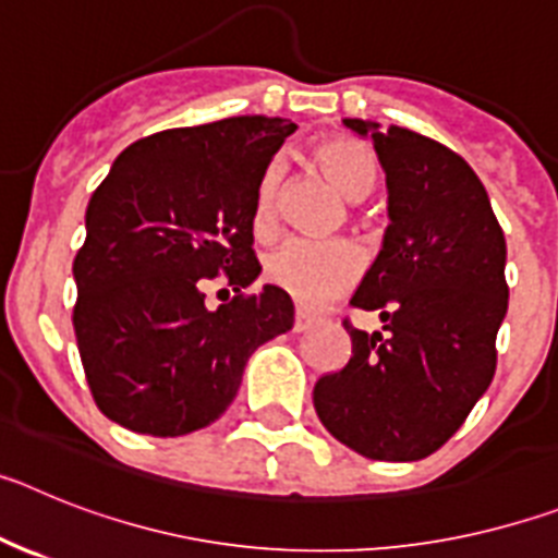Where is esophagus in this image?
<instances>
[{"instance_id":"esophagus-1","label":"esophagus","mask_w":558,"mask_h":558,"mask_svg":"<svg viewBox=\"0 0 558 558\" xmlns=\"http://www.w3.org/2000/svg\"><path fill=\"white\" fill-rule=\"evenodd\" d=\"M313 324H315L313 315H307L299 310V313H295V322H293V332H307V329H313Z\"/></svg>"}]
</instances>
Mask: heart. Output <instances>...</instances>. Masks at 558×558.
I'll use <instances>...</instances> for the list:
<instances>
[{"label": "heart", "mask_w": 558, "mask_h": 558, "mask_svg": "<svg viewBox=\"0 0 558 558\" xmlns=\"http://www.w3.org/2000/svg\"><path fill=\"white\" fill-rule=\"evenodd\" d=\"M315 165L349 201L366 198L377 179V161L372 150L347 136H332L313 150ZM282 184V165L274 161L256 186L251 231L268 236L276 226V198ZM363 256L347 240H302L290 236L265 256V276L274 288L284 290L293 302L318 307L357 282Z\"/></svg>", "instance_id": "b5f03b06"}]
</instances>
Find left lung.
I'll return each instance as SVG.
<instances>
[{"mask_svg":"<svg viewBox=\"0 0 558 558\" xmlns=\"http://www.w3.org/2000/svg\"><path fill=\"white\" fill-rule=\"evenodd\" d=\"M386 172L388 229L352 304V357L315 383L313 405L340 445L374 461H418L463 425L495 377L506 310V236L466 161L422 133L343 120Z\"/></svg>","mask_w":558,"mask_h":558,"instance_id":"8db88e82","label":"left lung"}]
</instances>
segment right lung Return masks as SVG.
Masks as SVG:
<instances>
[{
  "label": "right lung",
  "mask_w": 558,
  "mask_h": 558,
  "mask_svg": "<svg viewBox=\"0 0 558 558\" xmlns=\"http://www.w3.org/2000/svg\"><path fill=\"white\" fill-rule=\"evenodd\" d=\"M293 122L229 117L172 128L117 156L86 209L72 274L75 335L97 408L133 433L172 438L209 427L234 402L245 363L293 329V302L263 284L254 256L256 186ZM238 295L209 311L203 284Z\"/></svg>",
  "instance_id": "obj_1"
}]
</instances>
